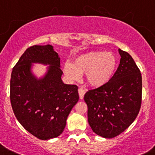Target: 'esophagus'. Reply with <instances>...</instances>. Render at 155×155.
<instances>
[{
	"label": "esophagus",
	"mask_w": 155,
	"mask_h": 155,
	"mask_svg": "<svg viewBox=\"0 0 155 155\" xmlns=\"http://www.w3.org/2000/svg\"><path fill=\"white\" fill-rule=\"evenodd\" d=\"M78 91H79V98H80L81 100H82L84 97V95H85V91L84 90L83 88H82V87H80V88H79Z\"/></svg>",
	"instance_id": "obj_1"
}]
</instances>
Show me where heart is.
Returning <instances> with one entry per match:
<instances>
[{"instance_id": "1", "label": "heart", "mask_w": 155, "mask_h": 155, "mask_svg": "<svg viewBox=\"0 0 155 155\" xmlns=\"http://www.w3.org/2000/svg\"><path fill=\"white\" fill-rule=\"evenodd\" d=\"M117 59L112 52L93 51L75 58L72 64H66L64 71L69 78L78 79L85 73V80L90 86L98 87L107 84L113 76Z\"/></svg>"}]
</instances>
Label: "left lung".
<instances>
[{
	"instance_id": "obj_1",
	"label": "left lung",
	"mask_w": 155,
	"mask_h": 155,
	"mask_svg": "<svg viewBox=\"0 0 155 155\" xmlns=\"http://www.w3.org/2000/svg\"><path fill=\"white\" fill-rule=\"evenodd\" d=\"M121 59L112 79L84 96L92 130L111 139L124 132L137 118L142 103V76L130 54L118 49Z\"/></svg>"
}]
</instances>
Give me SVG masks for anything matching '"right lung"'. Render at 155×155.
Here are the masks:
<instances>
[{
	"instance_id": "obj_1",
	"label": "right lung",
	"mask_w": 155,
	"mask_h": 155,
	"mask_svg": "<svg viewBox=\"0 0 155 155\" xmlns=\"http://www.w3.org/2000/svg\"><path fill=\"white\" fill-rule=\"evenodd\" d=\"M49 64L41 79L30 72L31 64ZM60 58L51 45L33 46L23 53L11 73L10 102L18 122L43 140L64 131L70 111L79 101L78 87L61 80Z\"/></svg>"
}]
</instances>
